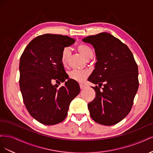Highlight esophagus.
Returning a JSON list of instances; mask_svg holds the SVG:
<instances>
[{
    "label": "esophagus",
    "mask_w": 153,
    "mask_h": 153,
    "mask_svg": "<svg viewBox=\"0 0 153 153\" xmlns=\"http://www.w3.org/2000/svg\"><path fill=\"white\" fill-rule=\"evenodd\" d=\"M80 89H84V88L85 87V85L84 84H80Z\"/></svg>",
    "instance_id": "34e87169"
}]
</instances>
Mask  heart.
Listing matches in <instances>:
<instances>
[{
	"label": "heart",
	"mask_w": 153,
	"mask_h": 153,
	"mask_svg": "<svg viewBox=\"0 0 153 153\" xmlns=\"http://www.w3.org/2000/svg\"><path fill=\"white\" fill-rule=\"evenodd\" d=\"M78 52L83 57L86 59L92 57L93 56V51L90 48L89 46L86 45H80L77 47ZM69 56V49L68 48H64L61 54V62L65 65L68 62V59ZM88 72L87 71L84 70H77V69H74L69 73V76L72 79L75 80L78 82H84L88 76Z\"/></svg>",
	"instance_id": "1"
}]
</instances>
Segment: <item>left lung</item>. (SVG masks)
Listing matches in <instances>:
<instances>
[{
    "label": "left lung",
    "mask_w": 153,
    "mask_h": 153,
    "mask_svg": "<svg viewBox=\"0 0 153 153\" xmlns=\"http://www.w3.org/2000/svg\"><path fill=\"white\" fill-rule=\"evenodd\" d=\"M82 41L92 45L97 60L88 78L98 85L92 87L96 98L87 105L91 117L100 124L112 126L130 112L138 88L137 64L127 46L108 32Z\"/></svg>",
    "instance_id": "obj_1"
}]
</instances>
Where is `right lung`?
<instances>
[{
  "instance_id": "obj_1",
  "label": "right lung",
  "mask_w": 153,
  "mask_h": 153,
  "mask_svg": "<svg viewBox=\"0 0 153 153\" xmlns=\"http://www.w3.org/2000/svg\"><path fill=\"white\" fill-rule=\"evenodd\" d=\"M75 42L67 36H39L20 57L19 83L24 104L31 116L45 125L63 121L71 101L80 91L78 82L68 78L61 62L64 48ZM52 80L65 83L58 88L52 85Z\"/></svg>"
}]
</instances>
